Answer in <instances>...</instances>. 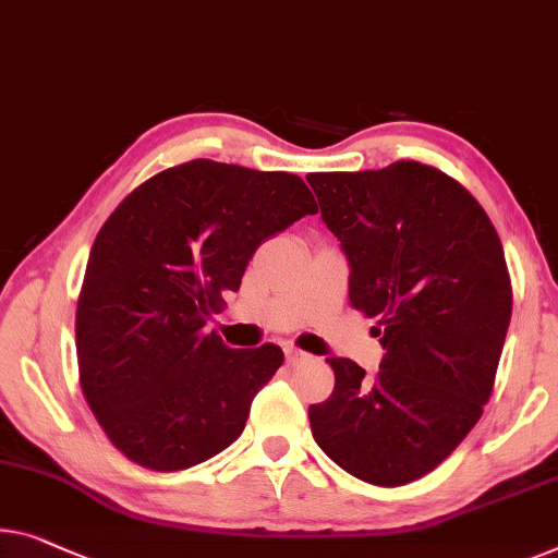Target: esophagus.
Returning <instances> with one entry per match:
<instances>
[{
    "mask_svg": "<svg viewBox=\"0 0 558 558\" xmlns=\"http://www.w3.org/2000/svg\"><path fill=\"white\" fill-rule=\"evenodd\" d=\"M286 361H288L290 365H298V363H305V361H311V355H307L305 351H301V348H293V345H288V348H286Z\"/></svg>",
    "mask_w": 558,
    "mask_h": 558,
    "instance_id": "esophagus-1",
    "label": "esophagus"
}]
</instances>
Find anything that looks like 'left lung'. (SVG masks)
Listing matches in <instances>:
<instances>
[{
  "mask_svg": "<svg viewBox=\"0 0 558 558\" xmlns=\"http://www.w3.org/2000/svg\"><path fill=\"white\" fill-rule=\"evenodd\" d=\"M305 180L351 265V305L376 318L386 351L373 378L328 359L336 386L307 409L313 438L365 484H411L492 398L513 305L501 240L478 199L430 165Z\"/></svg>",
  "mask_w": 558,
  "mask_h": 558,
  "instance_id": "1",
  "label": "left lung"
}]
</instances>
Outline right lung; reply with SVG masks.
Instances as JSON below:
<instances>
[{
	"mask_svg": "<svg viewBox=\"0 0 558 558\" xmlns=\"http://www.w3.org/2000/svg\"><path fill=\"white\" fill-rule=\"evenodd\" d=\"M315 213L298 174L190 160L105 220L77 298V368L99 428L130 461L182 471L243 434L282 351L228 348L205 323L257 247Z\"/></svg>",
	"mask_w": 558,
	"mask_h": 558,
	"instance_id": "right-lung-1",
	"label": "right lung"
}]
</instances>
